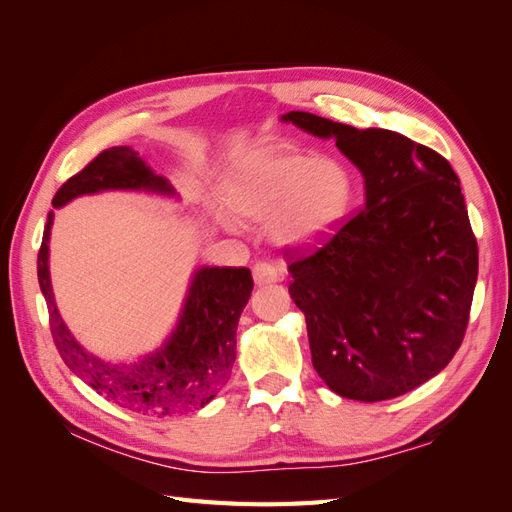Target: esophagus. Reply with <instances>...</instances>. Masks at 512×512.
Masks as SVG:
<instances>
[{
  "mask_svg": "<svg viewBox=\"0 0 512 512\" xmlns=\"http://www.w3.org/2000/svg\"><path fill=\"white\" fill-rule=\"evenodd\" d=\"M252 273L256 286H269L282 280V269L277 265H271V262H256Z\"/></svg>",
  "mask_w": 512,
  "mask_h": 512,
  "instance_id": "obj_1",
  "label": "esophagus"
}]
</instances>
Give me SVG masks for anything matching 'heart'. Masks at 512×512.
Returning a JSON list of instances; mask_svg holds the SVG:
<instances>
[{
    "label": "heart",
    "instance_id": "1",
    "mask_svg": "<svg viewBox=\"0 0 512 512\" xmlns=\"http://www.w3.org/2000/svg\"><path fill=\"white\" fill-rule=\"evenodd\" d=\"M220 200L239 222H267L277 245L305 250L327 241L344 224L352 209L354 181L350 170L333 158L260 147L228 164L220 179Z\"/></svg>",
    "mask_w": 512,
    "mask_h": 512
}]
</instances>
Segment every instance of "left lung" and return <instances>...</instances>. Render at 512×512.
<instances>
[{"mask_svg":"<svg viewBox=\"0 0 512 512\" xmlns=\"http://www.w3.org/2000/svg\"><path fill=\"white\" fill-rule=\"evenodd\" d=\"M280 119L333 138L365 183V209L288 267L314 369L339 397L404 395L440 374L468 327L478 247L455 170L391 130L301 111Z\"/></svg>","mask_w":512,"mask_h":512,"instance_id":"obj_1","label":"left lung"}]
</instances>
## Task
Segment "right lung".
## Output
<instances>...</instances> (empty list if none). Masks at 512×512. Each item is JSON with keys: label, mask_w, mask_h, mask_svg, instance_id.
Listing matches in <instances>:
<instances>
[{"label": "right lung", "mask_w": 512, "mask_h": 512, "mask_svg": "<svg viewBox=\"0 0 512 512\" xmlns=\"http://www.w3.org/2000/svg\"><path fill=\"white\" fill-rule=\"evenodd\" d=\"M102 192H145L177 198L173 185L132 147H113L70 177L53 198L66 207L79 196ZM46 218L38 254V282L51 316V333L64 363L98 395L147 416H177L207 406L228 382L237 356V324L252 297L250 269L196 267L179 318L164 342L136 361H108L89 352L61 318L49 269L51 228Z\"/></svg>", "instance_id": "right-lung-1"}]
</instances>
